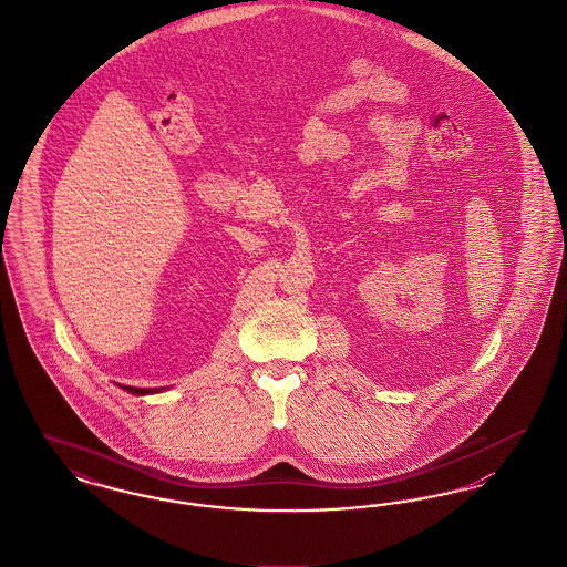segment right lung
Listing matches in <instances>:
<instances>
[{"label": "right lung", "instance_id": "add662e5", "mask_svg": "<svg viewBox=\"0 0 567 567\" xmlns=\"http://www.w3.org/2000/svg\"><path fill=\"white\" fill-rule=\"evenodd\" d=\"M126 392H133V394H156L162 392L164 388H133V385H122Z\"/></svg>", "mask_w": 567, "mask_h": 567}]
</instances>
